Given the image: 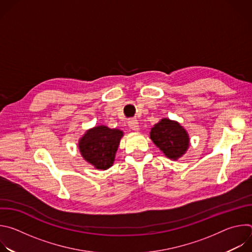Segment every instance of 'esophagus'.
Here are the masks:
<instances>
[{"label":"esophagus","mask_w":252,"mask_h":252,"mask_svg":"<svg viewBox=\"0 0 252 252\" xmlns=\"http://www.w3.org/2000/svg\"><path fill=\"white\" fill-rule=\"evenodd\" d=\"M128 126H129V128H131L134 131L139 130V125H138L137 120H135V119H132V120L128 121Z\"/></svg>","instance_id":"34e87169"}]
</instances>
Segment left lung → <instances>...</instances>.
<instances>
[{"instance_id": "1", "label": "left lung", "mask_w": 252, "mask_h": 252, "mask_svg": "<svg viewBox=\"0 0 252 252\" xmlns=\"http://www.w3.org/2000/svg\"><path fill=\"white\" fill-rule=\"evenodd\" d=\"M155 145L170 159L183 157L189 147V135L177 122L162 119L151 129Z\"/></svg>"}]
</instances>
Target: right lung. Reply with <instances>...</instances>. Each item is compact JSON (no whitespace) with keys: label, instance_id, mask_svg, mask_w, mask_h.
Returning <instances> with one entry per match:
<instances>
[{"label":"right lung","instance_id":"1","mask_svg":"<svg viewBox=\"0 0 252 252\" xmlns=\"http://www.w3.org/2000/svg\"><path fill=\"white\" fill-rule=\"evenodd\" d=\"M124 132L118 128L97 126L88 129L79 140L82 157L96 169L105 170L115 161Z\"/></svg>","mask_w":252,"mask_h":252}]
</instances>
